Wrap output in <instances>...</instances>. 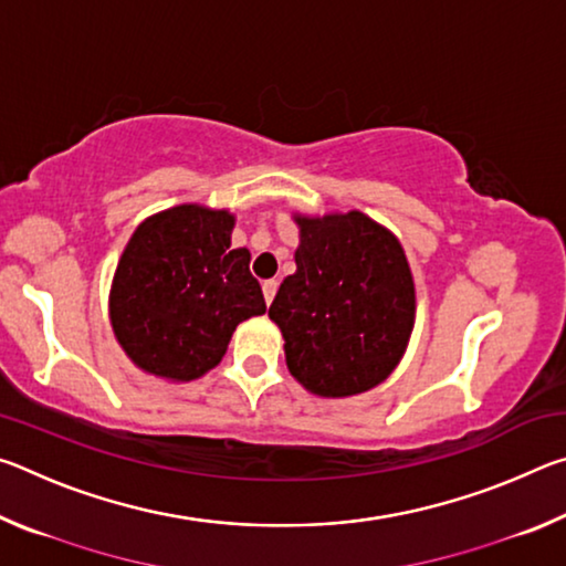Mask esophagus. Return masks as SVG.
Wrapping results in <instances>:
<instances>
[{
  "instance_id": "esophagus-1",
  "label": "esophagus",
  "mask_w": 566,
  "mask_h": 566,
  "mask_svg": "<svg viewBox=\"0 0 566 566\" xmlns=\"http://www.w3.org/2000/svg\"><path fill=\"white\" fill-rule=\"evenodd\" d=\"M276 286H280V282H276V280H270V282L262 284V292H264V302L266 304H272L274 294H276Z\"/></svg>"
}]
</instances>
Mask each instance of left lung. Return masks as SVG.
<instances>
[{
	"label": "left lung",
	"instance_id": "1",
	"mask_svg": "<svg viewBox=\"0 0 566 566\" xmlns=\"http://www.w3.org/2000/svg\"><path fill=\"white\" fill-rule=\"evenodd\" d=\"M292 219L300 227L296 272L284 276L270 306L286 369L317 397H357L397 369L415 329L407 254L359 209Z\"/></svg>",
	"mask_w": 566,
	"mask_h": 566
}]
</instances>
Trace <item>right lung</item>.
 I'll return each instance as SVG.
<instances>
[{
    "label": "right lung",
    "mask_w": 566,
    "mask_h": 566,
    "mask_svg": "<svg viewBox=\"0 0 566 566\" xmlns=\"http://www.w3.org/2000/svg\"><path fill=\"white\" fill-rule=\"evenodd\" d=\"M229 209L177 205L147 217L114 270L109 324L134 367L167 381L214 369L237 324L266 312Z\"/></svg>",
    "instance_id": "1"
}]
</instances>
